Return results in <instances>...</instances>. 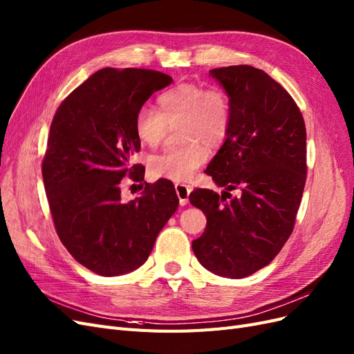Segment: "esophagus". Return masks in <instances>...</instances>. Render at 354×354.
Instances as JSON below:
<instances>
[{
    "instance_id": "obj_1",
    "label": "esophagus",
    "mask_w": 354,
    "mask_h": 354,
    "mask_svg": "<svg viewBox=\"0 0 354 354\" xmlns=\"http://www.w3.org/2000/svg\"><path fill=\"white\" fill-rule=\"evenodd\" d=\"M176 192H177L180 205L181 207L186 205L187 201H189V195H190V192H192V187L187 186V185H183V183H177L176 185Z\"/></svg>"
}]
</instances>
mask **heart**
Wrapping results in <instances>:
<instances>
[{
	"instance_id": "heart-1",
	"label": "heart",
	"mask_w": 354,
	"mask_h": 354,
	"mask_svg": "<svg viewBox=\"0 0 354 354\" xmlns=\"http://www.w3.org/2000/svg\"><path fill=\"white\" fill-rule=\"evenodd\" d=\"M177 149L149 159V173L155 178L186 181L207 164L208 146H221L229 136L232 108L227 94L220 88L183 82L164 91L158 97V111L142 106L134 118V130L143 145L158 146L168 128H177Z\"/></svg>"
}]
</instances>
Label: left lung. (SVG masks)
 Returning a JSON list of instances; mask_svg holds the SVG:
<instances>
[{
  "instance_id": "1",
  "label": "left lung",
  "mask_w": 354,
  "mask_h": 354,
  "mask_svg": "<svg viewBox=\"0 0 354 354\" xmlns=\"http://www.w3.org/2000/svg\"><path fill=\"white\" fill-rule=\"evenodd\" d=\"M209 75L229 95L232 125L205 171L223 194L189 195L207 217L192 248L209 272L241 279L269 264L294 230L307 177L306 125L294 99L264 71L239 65Z\"/></svg>"
}]
</instances>
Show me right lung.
<instances>
[{
    "label": "right lung",
    "instance_id": "right-lung-1",
    "mask_svg": "<svg viewBox=\"0 0 354 354\" xmlns=\"http://www.w3.org/2000/svg\"><path fill=\"white\" fill-rule=\"evenodd\" d=\"M171 82L152 69L104 68L75 88L53 118L42 159L51 217L69 254L100 276L140 267L178 207L165 178L145 181L143 196L121 201L124 177L145 180V167L133 164L140 151L136 113Z\"/></svg>",
    "mask_w": 354,
    "mask_h": 354
}]
</instances>
